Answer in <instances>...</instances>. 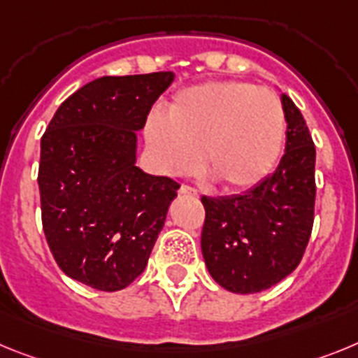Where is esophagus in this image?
I'll return each instance as SVG.
<instances>
[{"instance_id": "obj_1", "label": "esophagus", "mask_w": 358, "mask_h": 358, "mask_svg": "<svg viewBox=\"0 0 358 358\" xmlns=\"http://www.w3.org/2000/svg\"><path fill=\"white\" fill-rule=\"evenodd\" d=\"M180 194H182V196H189V198H198L196 189L189 187V185H182V187H180Z\"/></svg>"}]
</instances>
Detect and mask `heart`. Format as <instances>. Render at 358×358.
<instances>
[{
	"label": "heart",
	"instance_id": "obj_1",
	"mask_svg": "<svg viewBox=\"0 0 358 358\" xmlns=\"http://www.w3.org/2000/svg\"><path fill=\"white\" fill-rule=\"evenodd\" d=\"M285 111L268 88L214 80L176 93L167 119L151 115L145 142L164 175L183 176L200 164L227 191H247L273 169L285 144Z\"/></svg>",
	"mask_w": 358,
	"mask_h": 358
}]
</instances>
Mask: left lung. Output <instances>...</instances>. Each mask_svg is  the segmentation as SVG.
<instances>
[{
    "instance_id": "8db88e82",
    "label": "left lung",
    "mask_w": 358,
    "mask_h": 358,
    "mask_svg": "<svg viewBox=\"0 0 358 358\" xmlns=\"http://www.w3.org/2000/svg\"><path fill=\"white\" fill-rule=\"evenodd\" d=\"M287 148L272 175L232 196L201 198V254L214 281L234 294L278 285L303 259L313 227L315 145L303 115L281 95Z\"/></svg>"
}]
</instances>
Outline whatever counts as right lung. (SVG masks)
I'll return each mask as SVG.
<instances>
[{
	"mask_svg": "<svg viewBox=\"0 0 358 358\" xmlns=\"http://www.w3.org/2000/svg\"><path fill=\"white\" fill-rule=\"evenodd\" d=\"M173 80V71L92 80L43 135V231L61 270L83 285L122 290L148 265L180 185L136 167V131Z\"/></svg>",
	"mask_w": 358,
	"mask_h": 358,
	"instance_id": "right-lung-1",
	"label": "right lung"
}]
</instances>
